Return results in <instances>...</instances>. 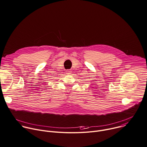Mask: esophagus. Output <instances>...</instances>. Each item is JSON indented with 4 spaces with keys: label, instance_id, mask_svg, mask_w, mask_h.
Returning <instances> with one entry per match:
<instances>
[{
    "label": "esophagus",
    "instance_id": "esophagus-1",
    "mask_svg": "<svg viewBox=\"0 0 147 147\" xmlns=\"http://www.w3.org/2000/svg\"><path fill=\"white\" fill-rule=\"evenodd\" d=\"M71 73V70H67L66 71V74H70Z\"/></svg>",
    "mask_w": 147,
    "mask_h": 147
}]
</instances>
